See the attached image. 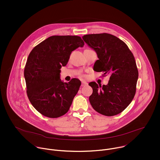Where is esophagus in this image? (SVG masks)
I'll use <instances>...</instances> for the list:
<instances>
[{"label": "esophagus", "mask_w": 160, "mask_h": 160, "mask_svg": "<svg viewBox=\"0 0 160 160\" xmlns=\"http://www.w3.org/2000/svg\"><path fill=\"white\" fill-rule=\"evenodd\" d=\"M88 85V83H87V82H82V85H81L82 87H85V86H86V85Z\"/></svg>", "instance_id": "1"}]
</instances>
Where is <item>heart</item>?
Masks as SVG:
<instances>
[{
  "mask_svg": "<svg viewBox=\"0 0 160 160\" xmlns=\"http://www.w3.org/2000/svg\"><path fill=\"white\" fill-rule=\"evenodd\" d=\"M80 76L81 77H84V75H82V74H81V73L80 74Z\"/></svg>",
  "mask_w": 160,
  "mask_h": 160,
  "instance_id": "heart-1",
  "label": "heart"
}]
</instances>
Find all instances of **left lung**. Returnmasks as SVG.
I'll use <instances>...</instances> for the list:
<instances>
[{"label":"left lung","instance_id":"8db88e82","mask_svg":"<svg viewBox=\"0 0 160 160\" xmlns=\"http://www.w3.org/2000/svg\"><path fill=\"white\" fill-rule=\"evenodd\" d=\"M99 58L94 70L109 74L108 85L92 82L91 106L101 115L111 117L122 112L132 102L136 92L139 72L134 56L127 44L112 35L103 33L82 37Z\"/></svg>","mask_w":160,"mask_h":160}]
</instances>
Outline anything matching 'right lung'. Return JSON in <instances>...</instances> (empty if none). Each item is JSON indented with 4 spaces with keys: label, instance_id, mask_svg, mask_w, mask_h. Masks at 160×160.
Segmentation results:
<instances>
[{
    "label": "right lung",
    "instance_id": "obj_1",
    "mask_svg": "<svg viewBox=\"0 0 160 160\" xmlns=\"http://www.w3.org/2000/svg\"><path fill=\"white\" fill-rule=\"evenodd\" d=\"M83 45L80 37L54 35L36 45L30 53L24 70L27 93L42 115L55 118L69 110L81 82L73 78L64 83L60 69L66 65L72 52Z\"/></svg>",
    "mask_w": 160,
    "mask_h": 160
}]
</instances>
